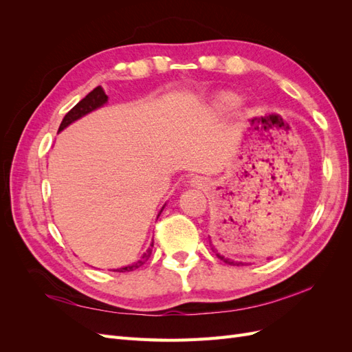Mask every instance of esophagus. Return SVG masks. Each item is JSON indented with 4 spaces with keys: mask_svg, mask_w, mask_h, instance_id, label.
<instances>
[{
    "mask_svg": "<svg viewBox=\"0 0 352 352\" xmlns=\"http://www.w3.org/2000/svg\"><path fill=\"white\" fill-rule=\"evenodd\" d=\"M190 185L197 186V188H202V186H206V180L199 176H194L192 179H190Z\"/></svg>",
    "mask_w": 352,
    "mask_h": 352,
    "instance_id": "1",
    "label": "esophagus"
}]
</instances>
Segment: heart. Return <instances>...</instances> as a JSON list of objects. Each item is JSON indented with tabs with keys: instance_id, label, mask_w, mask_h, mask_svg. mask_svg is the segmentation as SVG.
Instances as JSON below:
<instances>
[{
	"instance_id": "b5f03b06",
	"label": "heart",
	"mask_w": 352,
	"mask_h": 352,
	"mask_svg": "<svg viewBox=\"0 0 352 352\" xmlns=\"http://www.w3.org/2000/svg\"><path fill=\"white\" fill-rule=\"evenodd\" d=\"M242 105V98L232 92H223L212 100L210 105V113L214 116H228L235 113Z\"/></svg>"
}]
</instances>
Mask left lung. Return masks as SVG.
<instances>
[{"label": "left lung", "mask_w": 352, "mask_h": 352, "mask_svg": "<svg viewBox=\"0 0 352 352\" xmlns=\"http://www.w3.org/2000/svg\"><path fill=\"white\" fill-rule=\"evenodd\" d=\"M211 245V250H212V252H216V255L217 257L223 261V263H226V264H230V265H243V263H238V261H233V260H230V258H226L225 255H221L220 252H217V250L212 247V243H210Z\"/></svg>", "instance_id": "left-lung-1"}]
</instances>
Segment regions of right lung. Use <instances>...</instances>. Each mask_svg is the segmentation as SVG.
I'll list each match as a JSON object with an SVG mask.
<instances>
[{
  "label": "right lung",
  "instance_id": "right-lung-1",
  "mask_svg": "<svg viewBox=\"0 0 352 352\" xmlns=\"http://www.w3.org/2000/svg\"><path fill=\"white\" fill-rule=\"evenodd\" d=\"M107 101H109V97H107V95H105L104 89H102L101 87H97L94 91H91V92L87 95V97H85L83 100H80L76 105H74V107L65 116V119H63V122H61V124H60V127H58V132L65 131L69 124H72L73 122H76V120L82 119L83 116H87V114H89L91 111H95L97 109L102 107V105H104L105 102H107ZM164 206H166V204H164ZM164 206L162 207V210H160L158 216L162 214V211L164 210ZM158 216H157V219H158ZM153 245H154V241L151 242V247L146 250V252H144L141 260H138V261L133 263V264L126 265V267L117 269V270H114V272L124 273V272H132V270L140 269L141 265L148 260V257H150V255H151V252H153V250H151Z\"/></svg>",
  "mask_w": 352,
  "mask_h": 352
}]
</instances>
